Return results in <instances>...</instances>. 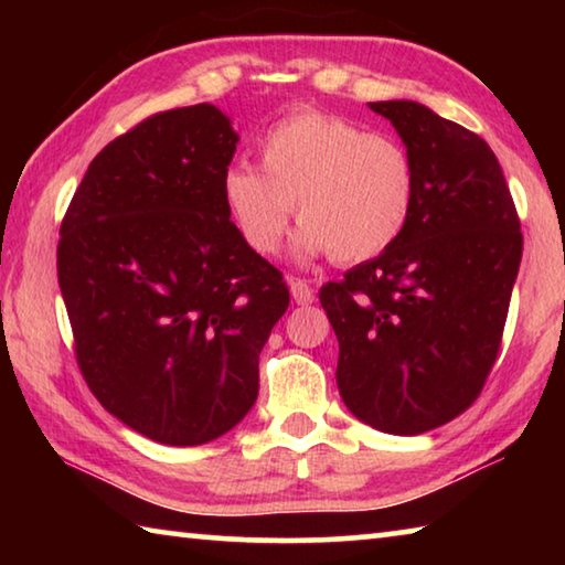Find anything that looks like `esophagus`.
Listing matches in <instances>:
<instances>
[{"mask_svg": "<svg viewBox=\"0 0 565 565\" xmlns=\"http://www.w3.org/2000/svg\"><path fill=\"white\" fill-rule=\"evenodd\" d=\"M291 296H294V301L299 303V306H309V303H313V299H317V294H313L311 286L306 284L303 279H294L291 281Z\"/></svg>", "mask_w": 565, "mask_h": 565, "instance_id": "34e87169", "label": "esophagus"}]
</instances>
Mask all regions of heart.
Here are the masks:
<instances>
[{
	"label": "heart",
	"mask_w": 565,
	"mask_h": 565,
	"mask_svg": "<svg viewBox=\"0 0 565 565\" xmlns=\"http://www.w3.org/2000/svg\"><path fill=\"white\" fill-rule=\"evenodd\" d=\"M262 171L234 164L222 196L236 232L256 254H276L294 204L303 254L339 264L376 259L406 232L418 171L406 145L321 111H299L264 134Z\"/></svg>",
	"instance_id": "1"
}]
</instances>
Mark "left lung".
I'll return each instance as SVG.
<instances>
[{
  "label": "left lung",
  "instance_id": "1",
  "mask_svg": "<svg viewBox=\"0 0 565 565\" xmlns=\"http://www.w3.org/2000/svg\"><path fill=\"white\" fill-rule=\"evenodd\" d=\"M416 161L406 232L321 286L339 339L337 384L363 424L396 436L461 416L499 356L523 234L491 147L416 102H369Z\"/></svg>",
  "mask_w": 565,
  "mask_h": 565
}]
</instances>
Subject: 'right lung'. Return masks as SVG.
Returning a JSON list of instances; mask_svg holds the SVG:
<instances>
[{
    "label": "right lung",
    "instance_id": "right-lung-1",
    "mask_svg": "<svg viewBox=\"0 0 565 565\" xmlns=\"http://www.w3.org/2000/svg\"><path fill=\"white\" fill-rule=\"evenodd\" d=\"M236 141L214 104L151 114L94 157L60 226L76 366L109 414L167 446L214 441L248 414L289 309L284 274L224 206Z\"/></svg>",
    "mask_w": 565,
    "mask_h": 565
}]
</instances>
